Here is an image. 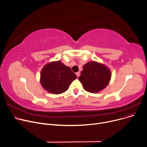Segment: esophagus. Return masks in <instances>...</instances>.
Segmentation results:
<instances>
[{"label":"esophagus","instance_id":"34e87169","mask_svg":"<svg viewBox=\"0 0 147 147\" xmlns=\"http://www.w3.org/2000/svg\"><path fill=\"white\" fill-rule=\"evenodd\" d=\"M76 76H77L78 77H79L80 75V72H76Z\"/></svg>","mask_w":147,"mask_h":147}]
</instances>
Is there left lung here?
I'll return each instance as SVG.
<instances>
[{
    "mask_svg": "<svg viewBox=\"0 0 147 147\" xmlns=\"http://www.w3.org/2000/svg\"><path fill=\"white\" fill-rule=\"evenodd\" d=\"M111 72L106 66L96 62H90L84 65L79 80L85 90L96 93L108 85Z\"/></svg>",
    "mask_w": 147,
    "mask_h": 147,
    "instance_id": "left-lung-1",
    "label": "left lung"
}]
</instances>
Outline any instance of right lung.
Masks as SVG:
<instances>
[{
  "label": "right lung",
  "instance_id": "obj_1",
  "mask_svg": "<svg viewBox=\"0 0 147 147\" xmlns=\"http://www.w3.org/2000/svg\"><path fill=\"white\" fill-rule=\"evenodd\" d=\"M76 78L69 67L57 61L49 63L42 68L40 82L48 92L59 94L67 91Z\"/></svg>",
  "mask_w": 147,
  "mask_h": 147
}]
</instances>
